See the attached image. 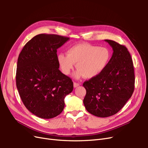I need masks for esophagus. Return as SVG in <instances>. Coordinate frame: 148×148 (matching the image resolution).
<instances>
[{"mask_svg": "<svg viewBox=\"0 0 148 148\" xmlns=\"http://www.w3.org/2000/svg\"><path fill=\"white\" fill-rule=\"evenodd\" d=\"M79 86V83H75V82H74L73 83V87L75 88H77L78 86Z\"/></svg>", "mask_w": 148, "mask_h": 148, "instance_id": "1", "label": "esophagus"}]
</instances>
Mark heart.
Segmentation results:
<instances>
[{
    "label": "heart",
    "mask_w": 148,
    "mask_h": 148,
    "mask_svg": "<svg viewBox=\"0 0 148 148\" xmlns=\"http://www.w3.org/2000/svg\"><path fill=\"white\" fill-rule=\"evenodd\" d=\"M110 58V51L107 47L80 43L70 47L67 54H57V60L64 74L69 75L77 64L78 70L73 75L75 78L79 79L84 76L91 79L106 69Z\"/></svg>",
    "instance_id": "1"
}]
</instances>
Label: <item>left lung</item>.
Masks as SVG:
<instances>
[{
	"label": "left lung",
	"instance_id": "left-lung-1",
	"mask_svg": "<svg viewBox=\"0 0 148 148\" xmlns=\"http://www.w3.org/2000/svg\"><path fill=\"white\" fill-rule=\"evenodd\" d=\"M113 53L106 69L85 82L86 94L83 103L88 112L99 117L117 114L132 96L135 73L132 59L127 47L106 39Z\"/></svg>",
	"mask_w": 148,
	"mask_h": 148
}]
</instances>
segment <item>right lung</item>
I'll list each match as a JSON object with an SVG mask.
<instances>
[{
  "label": "right lung",
  "mask_w": 148,
  "mask_h": 148,
  "mask_svg": "<svg viewBox=\"0 0 148 148\" xmlns=\"http://www.w3.org/2000/svg\"><path fill=\"white\" fill-rule=\"evenodd\" d=\"M69 40L56 34H40L25 44L18 56L16 88L24 105L41 119H52L64 110L71 92V79L59 70L57 49Z\"/></svg>",
  "instance_id": "add662e5"
}]
</instances>
